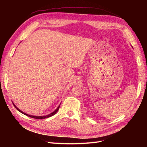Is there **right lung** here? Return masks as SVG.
I'll return each mask as SVG.
<instances>
[{
    "instance_id": "right-lung-1",
    "label": "right lung",
    "mask_w": 147,
    "mask_h": 147,
    "mask_svg": "<svg viewBox=\"0 0 147 147\" xmlns=\"http://www.w3.org/2000/svg\"><path fill=\"white\" fill-rule=\"evenodd\" d=\"M13 105L15 106V107L19 111V112H20L21 113H22L23 114H24V115H26V116H28V117H31V118H35V119H45V118H49V117H52V116H53V115H55L56 113H57V111H58V110H59V107H60V105L58 106V107H57L54 112H52L51 113H50V114H49V115H46V116H33V115H28V114H26V113H24V112H22V111H21L14 104V103H13Z\"/></svg>"
}]
</instances>
